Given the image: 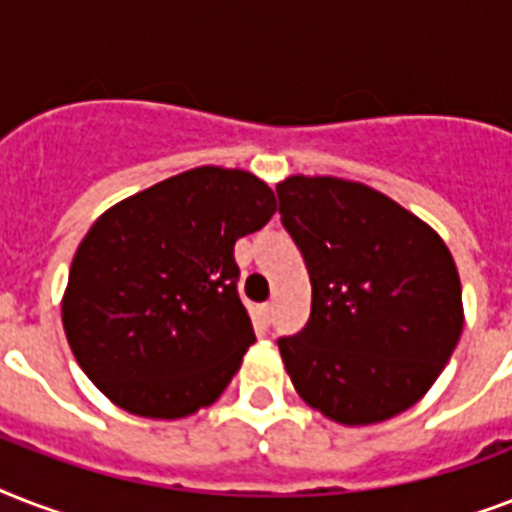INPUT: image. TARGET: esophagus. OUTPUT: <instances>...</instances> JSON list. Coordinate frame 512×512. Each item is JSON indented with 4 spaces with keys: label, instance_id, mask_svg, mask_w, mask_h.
<instances>
[{
    "label": "esophagus",
    "instance_id": "1",
    "mask_svg": "<svg viewBox=\"0 0 512 512\" xmlns=\"http://www.w3.org/2000/svg\"><path fill=\"white\" fill-rule=\"evenodd\" d=\"M271 319H273V303H263L260 305V321H263V324H271Z\"/></svg>",
    "mask_w": 512,
    "mask_h": 512
}]
</instances>
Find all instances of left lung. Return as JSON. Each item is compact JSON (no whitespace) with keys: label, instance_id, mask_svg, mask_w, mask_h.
Wrapping results in <instances>:
<instances>
[{"label":"left lung","instance_id":"1","mask_svg":"<svg viewBox=\"0 0 512 512\" xmlns=\"http://www.w3.org/2000/svg\"><path fill=\"white\" fill-rule=\"evenodd\" d=\"M281 225L311 276V319L279 350L305 404L342 425L414 406L462 335V287L430 225L369 185L287 177Z\"/></svg>","mask_w":512,"mask_h":512}]
</instances>
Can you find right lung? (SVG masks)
I'll return each mask as SVG.
<instances>
[{"mask_svg": "<svg viewBox=\"0 0 512 512\" xmlns=\"http://www.w3.org/2000/svg\"><path fill=\"white\" fill-rule=\"evenodd\" d=\"M273 212L255 175L196 167L95 220L68 273L63 329L116 406L177 420L228 388L255 342L233 244Z\"/></svg>", "mask_w": 512, "mask_h": 512, "instance_id": "add662e5", "label": "right lung"}]
</instances>
